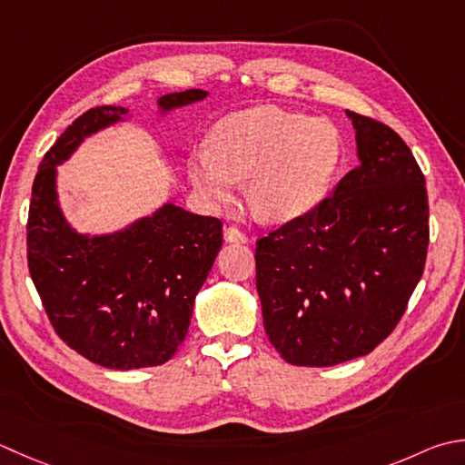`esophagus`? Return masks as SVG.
Instances as JSON below:
<instances>
[{"label":"esophagus","instance_id":"esophagus-1","mask_svg":"<svg viewBox=\"0 0 465 465\" xmlns=\"http://www.w3.org/2000/svg\"><path fill=\"white\" fill-rule=\"evenodd\" d=\"M223 238H225V242H233V243H245V242H248V235H245L243 232H240L235 225L225 227Z\"/></svg>","mask_w":465,"mask_h":465}]
</instances>
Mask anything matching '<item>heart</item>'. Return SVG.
Here are the masks:
<instances>
[{"label": "heart", "instance_id": "heart-1", "mask_svg": "<svg viewBox=\"0 0 465 465\" xmlns=\"http://www.w3.org/2000/svg\"><path fill=\"white\" fill-rule=\"evenodd\" d=\"M212 147L189 154L187 173L212 207L230 205L248 181V199L266 222H288L322 197L339 161V133L324 118L256 106L222 118Z\"/></svg>", "mask_w": 465, "mask_h": 465}]
</instances>
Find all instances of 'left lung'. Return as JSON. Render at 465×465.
Wrapping results in <instances>:
<instances>
[{
    "label": "left lung",
    "instance_id": "obj_1",
    "mask_svg": "<svg viewBox=\"0 0 465 465\" xmlns=\"http://www.w3.org/2000/svg\"><path fill=\"white\" fill-rule=\"evenodd\" d=\"M347 114L359 167L256 242L263 329L298 367L369 354L401 321L425 268L430 203L411 149L385 123Z\"/></svg>",
    "mask_w": 465,
    "mask_h": 465
}]
</instances>
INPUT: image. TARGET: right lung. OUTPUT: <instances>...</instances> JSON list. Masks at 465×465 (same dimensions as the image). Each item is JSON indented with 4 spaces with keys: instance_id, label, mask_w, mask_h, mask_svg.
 <instances>
[{
    "instance_id": "right-lung-1",
    "label": "right lung",
    "mask_w": 465,
    "mask_h": 465,
    "mask_svg": "<svg viewBox=\"0 0 465 465\" xmlns=\"http://www.w3.org/2000/svg\"><path fill=\"white\" fill-rule=\"evenodd\" d=\"M199 88L159 98L163 111L205 98ZM96 106L78 116L44 154L27 215V268L60 339L100 367L131 371L167 362L185 334L193 302L222 248V222L173 203L111 235L76 233L56 195V165L84 136L126 116Z\"/></svg>"
}]
</instances>
